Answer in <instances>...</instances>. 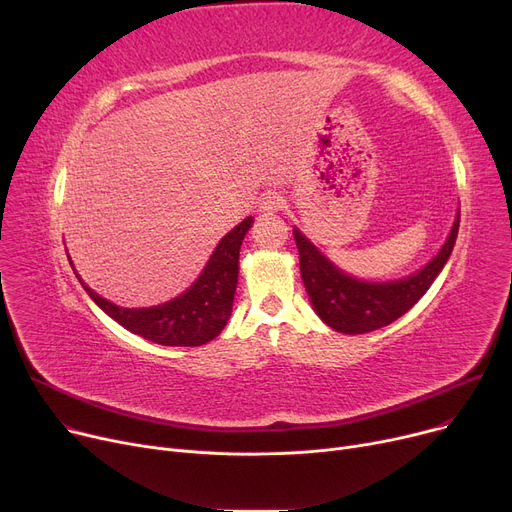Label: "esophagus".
Masks as SVG:
<instances>
[{"mask_svg":"<svg viewBox=\"0 0 512 512\" xmlns=\"http://www.w3.org/2000/svg\"><path fill=\"white\" fill-rule=\"evenodd\" d=\"M282 207H284V199H282L280 195H276V193H267V195H263L261 201H259V211H261L263 215L278 213Z\"/></svg>","mask_w":512,"mask_h":512,"instance_id":"obj_1","label":"esophagus"}]
</instances>
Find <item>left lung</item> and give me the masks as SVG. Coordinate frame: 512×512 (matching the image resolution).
Instances as JSON below:
<instances>
[{
  "instance_id": "1",
  "label": "left lung",
  "mask_w": 512,
  "mask_h": 512,
  "mask_svg": "<svg viewBox=\"0 0 512 512\" xmlns=\"http://www.w3.org/2000/svg\"><path fill=\"white\" fill-rule=\"evenodd\" d=\"M459 222L461 209H456L440 251L421 270L398 280H363L346 274L294 226L301 278L313 311L326 326L342 334H365L392 324L423 297L444 270L459 234Z\"/></svg>"
}]
</instances>
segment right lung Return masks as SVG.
I'll return each mask as SVG.
<instances>
[{"label": "right lung", "instance_id": "add662e5", "mask_svg": "<svg viewBox=\"0 0 512 512\" xmlns=\"http://www.w3.org/2000/svg\"><path fill=\"white\" fill-rule=\"evenodd\" d=\"M251 226L253 215L234 226L218 242L203 272L191 286L172 301L153 307H120L99 297L74 270L70 255L68 261L93 303L128 332L161 346H201L220 336L228 324L238 284L240 245Z\"/></svg>", "mask_w": 512, "mask_h": 512}]
</instances>
